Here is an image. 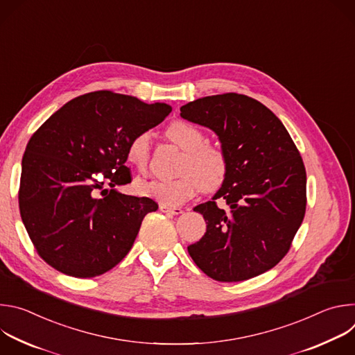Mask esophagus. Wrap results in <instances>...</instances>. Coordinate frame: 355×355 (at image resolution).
Returning a JSON list of instances; mask_svg holds the SVG:
<instances>
[{
  "label": "esophagus",
  "mask_w": 355,
  "mask_h": 355,
  "mask_svg": "<svg viewBox=\"0 0 355 355\" xmlns=\"http://www.w3.org/2000/svg\"><path fill=\"white\" fill-rule=\"evenodd\" d=\"M160 211H162V212H167V214H173V215H181V214H182V209H181V208H178V207H170V205H164V204L160 205Z\"/></svg>",
  "instance_id": "obj_1"
}]
</instances>
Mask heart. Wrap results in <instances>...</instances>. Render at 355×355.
I'll list each match as a JSON object with an SVG mask.
<instances>
[{"label":"heart","mask_w":355,"mask_h":355,"mask_svg":"<svg viewBox=\"0 0 355 355\" xmlns=\"http://www.w3.org/2000/svg\"><path fill=\"white\" fill-rule=\"evenodd\" d=\"M167 137L181 147L184 156L180 174L171 180L153 178L137 184L140 193L160 200L164 205L175 207L193 196L202 187L204 191H216L226 180L229 160L225 151L214 144L204 143L202 132L184 121L173 122ZM150 155V133L135 135L126 147V159L137 170H144Z\"/></svg>","instance_id":"b5f03b06"}]
</instances>
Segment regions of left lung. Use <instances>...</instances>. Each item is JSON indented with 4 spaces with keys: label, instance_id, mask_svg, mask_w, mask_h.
<instances>
[{
    "label": "left lung",
    "instance_id": "left-lung-1",
    "mask_svg": "<svg viewBox=\"0 0 355 355\" xmlns=\"http://www.w3.org/2000/svg\"><path fill=\"white\" fill-rule=\"evenodd\" d=\"M180 115L214 130L229 160L212 200L193 208L207 233L188 245L189 256L220 282L271 270L285 257L306 211V171L288 130L257 99L236 92L198 98ZM219 197L227 202L223 210Z\"/></svg>",
    "mask_w": 355,
    "mask_h": 355
}]
</instances>
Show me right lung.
<instances>
[{
    "instance_id": "obj_1",
    "label": "right lung",
    "mask_w": 355,
    "mask_h": 355,
    "mask_svg": "<svg viewBox=\"0 0 355 355\" xmlns=\"http://www.w3.org/2000/svg\"><path fill=\"white\" fill-rule=\"evenodd\" d=\"M170 112L163 103L95 91L69 101L32 135L22 159L19 211L49 266L92 278L125 259L143 218L159 208L153 199L115 189L132 181L126 147ZM98 172L111 190L94 180Z\"/></svg>"
}]
</instances>
